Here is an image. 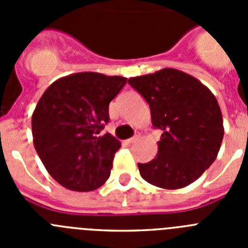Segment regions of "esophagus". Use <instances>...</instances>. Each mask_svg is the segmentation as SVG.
Masks as SVG:
<instances>
[{
  "instance_id": "1",
  "label": "esophagus",
  "mask_w": 248,
  "mask_h": 248,
  "mask_svg": "<svg viewBox=\"0 0 248 248\" xmlns=\"http://www.w3.org/2000/svg\"><path fill=\"white\" fill-rule=\"evenodd\" d=\"M138 139H139V137L130 138V139H128V140H126V143H128V144H133V143H135V141H137Z\"/></svg>"
}]
</instances>
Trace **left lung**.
I'll return each mask as SVG.
<instances>
[{
    "instance_id": "left-lung-1",
    "label": "left lung",
    "mask_w": 248,
    "mask_h": 248,
    "mask_svg": "<svg viewBox=\"0 0 248 248\" xmlns=\"http://www.w3.org/2000/svg\"><path fill=\"white\" fill-rule=\"evenodd\" d=\"M150 107L151 123L163 130L157 155L138 164L144 180L166 190L198 180L217 157L223 138L220 105L206 85L174 68L129 78Z\"/></svg>"
}]
</instances>
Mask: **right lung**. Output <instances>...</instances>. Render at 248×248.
Masks as SVG:
<instances>
[{
  "mask_svg": "<svg viewBox=\"0 0 248 248\" xmlns=\"http://www.w3.org/2000/svg\"><path fill=\"white\" fill-rule=\"evenodd\" d=\"M126 78L97 72L62 77L45 91L32 114V135L39 159L58 184L72 191H93L109 179L122 146L109 133V103Z\"/></svg>",
  "mask_w": 248,
  "mask_h": 248,
  "instance_id": "right-lung-1",
  "label": "right lung"
}]
</instances>
